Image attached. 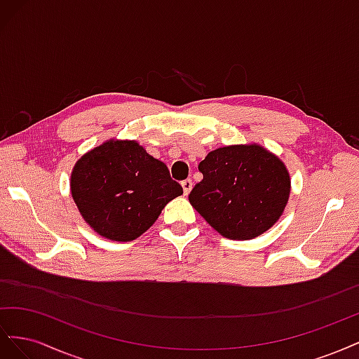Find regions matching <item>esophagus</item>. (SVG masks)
<instances>
[{"mask_svg": "<svg viewBox=\"0 0 359 359\" xmlns=\"http://www.w3.org/2000/svg\"><path fill=\"white\" fill-rule=\"evenodd\" d=\"M181 186H182V189H184V194H189L190 190L193 189V181H191L190 178L184 180V181L181 182Z\"/></svg>", "mask_w": 359, "mask_h": 359, "instance_id": "esophagus-1", "label": "esophagus"}]
</instances>
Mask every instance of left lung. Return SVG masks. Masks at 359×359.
<instances>
[{"label":"left lung","instance_id":"8db88e82","mask_svg":"<svg viewBox=\"0 0 359 359\" xmlns=\"http://www.w3.org/2000/svg\"><path fill=\"white\" fill-rule=\"evenodd\" d=\"M203 180L189 194L191 206L229 240H252L283 212L290 193L283 163L259 145L219 148L199 163Z\"/></svg>","mask_w":359,"mask_h":359}]
</instances>
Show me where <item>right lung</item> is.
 <instances>
[{"mask_svg":"<svg viewBox=\"0 0 359 359\" xmlns=\"http://www.w3.org/2000/svg\"><path fill=\"white\" fill-rule=\"evenodd\" d=\"M72 196L93 229L132 241L149 229L166 203L182 194L165 163L133 140H109L85 154L72 172Z\"/></svg>","mask_w":359,"mask_h":359,"instance_id":"add662e5","label":"right lung"}]
</instances>
